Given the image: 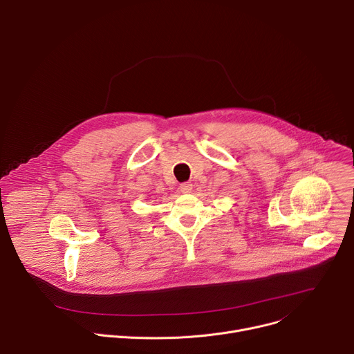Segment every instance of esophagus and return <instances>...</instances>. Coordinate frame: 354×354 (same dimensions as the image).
Masks as SVG:
<instances>
[{"instance_id":"34e87169","label":"esophagus","mask_w":354,"mask_h":354,"mask_svg":"<svg viewBox=\"0 0 354 354\" xmlns=\"http://www.w3.org/2000/svg\"><path fill=\"white\" fill-rule=\"evenodd\" d=\"M192 189H194V185H192L190 182H185L179 186V190L182 192V194H190Z\"/></svg>"}]
</instances>
